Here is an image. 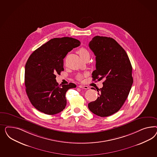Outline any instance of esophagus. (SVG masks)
<instances>
[{
    "label": "esophagus",
    "instance_id": "esophagus-1",
    "mask_svg": "<svg viewBox=\"0 0 157 157\" xmlns=\"http://www.w3.org/2000/svg\"><path fill=\"white\" fill-rule=\"evenodd\" d=\"M78 87L79 88H82V89H89V87L87 86H83V85H79Z\"/></svg>",
    "mask_w": 157,
    "mask_h": 157
}]
</instances>
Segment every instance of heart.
<instances>
[{"mask_svg": "<svg viewBox=\"0 0 157 157\" xmlns=\"http://www.w3.org/2000/svg\"><path fill=\"white\" fill-rule=\"evenodd\" d=\"M78 53L79 54V56L81 57V59L83 60L84 58L86 57H90V52L89 51L85 48H81L78 49ZM82 75L79 74L78 75L76 78L78 79H81L82 78Z\"/></svg>", "mask_w": 157, "mask_h": 157, "instance_id": "obj_1", "label": "heart"}]
</instances>
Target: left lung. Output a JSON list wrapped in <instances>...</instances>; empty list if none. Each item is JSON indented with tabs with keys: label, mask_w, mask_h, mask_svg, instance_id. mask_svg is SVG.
I'll return each mask as SVG.
<instances>
[{
	"label": "left lung",
	"mask_w": 157,
	"mask_h": 157,
	"mask_svg": "<svg viewBox=\"0 0 157 157\" xmlns=\"http://www.w3.org/2000/svg\"><path fill=\"white\" fill-rule=\"evenodd\" d=\"M89 46L96 61L93 80L104 82L103 87L97 89L100 96L88 108L98 116H109L120 109L128 97L133 83L132 67L127 53L113 38L97 36Z\"/></svg>",
	"instance_id": "obj_1"
}]
</instances>
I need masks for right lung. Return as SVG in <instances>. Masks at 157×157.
Wrapping results in <instances>:
<instances>
[{"label": "right lung", "instance_id": "add662e5", "mask_svg": "<svg viewBox=\"0 0 157 157\" xmlns=\"http://www.w3.org/2000/svg\"><path fill=\"white\" fill-rule=\"evenodd\" d=\"M80 44L75 38H54L29 56L25 65V84L29 99L36 109L53 115L65 108L67 91L76 86L73 83L59 85L56 75L64 71L63 59L67 54Z\"/></svg>", "mask_w": 157, "mask_h": 157}]
</instances>
